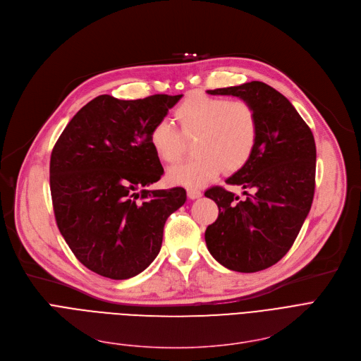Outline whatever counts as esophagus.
Instances as JSON below:
<instances>
[{
    "mask_svg": "<svg viewBox=\"0 0 361 361\" xmlns=\"http://www.w3.org/2000/svg\"><path fill=\"white\" fill-rule=\"evenodd\" d=\"M186 192H188V197H190L191 200H197L202 195L198 188H186Z\"/></svg>",
    "mask_w": 361,
    "mask_h": 361,
    "instance_id": "1",
    "label": "esophagus"
}]
</instances>
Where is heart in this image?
<instances>
[{
    "label": "heart",
    "instance_id": "1",
    "mask_svg": "<svg viewBox=\"0 0 361 361\" xmlns=\"http://www.w3.org/2000/svg\"><path fill=\"white\" fill-rule=\"evenodd\" d=\"M175 117L182 133L169 120H159L149 132L151 148L164 163L182 157L183 135L197 136L194 151L198 156L169 170L175 183L198 186L217 178L223 167L239 170L251 157L259 138L255 111L243 99L192 92L176 107Z\"/></svg>",
    "mask_w": 361,
    "mask_h": 361
}]
</instances>
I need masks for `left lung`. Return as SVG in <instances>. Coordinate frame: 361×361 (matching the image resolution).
Segmentation results:
<instances>
[{
	"mask_svg": "<svg viewBox=\"0 0 361 361\" xmlns=\"http://www.w3.org/2000/svg\"><path fill=\"white\" fill-rule=\"evenodd\" d=\"M207 92L251 104L259 138L248 161L226 179L228 185L243 186L244 201L221 186L205 191L219 207L217 220L205 231V244L229 270L260 271L276 264L293 247L312 209L314 136L288 98L263 82Z\"/></svg>",
	"mask_w": 361,
	"mask_h": 361,
	"instance_id": "1",
	"label": "left lung"
}]
</instances>
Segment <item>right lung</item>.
Returning a JSON list of instances; mask_svg holds the SVG:
<instances>
[{"label":"right lung","mask_w":361,"mask_h":361,"mask_svg":"<svg viewBox=\"0 0 361 361\" xmlns=\"http://www.w3.org/2000/svg\"><path fill=\"white\" fill-rule=\"evenodd\" d=\"M182 95H99L57 140L49 188L57 226L76 259L114 281L145 270L160 252L167 217L186 201L180 186L148 190L163 175L151 128Z\"/></svg>","instance_id":"1"}]
</instances>
